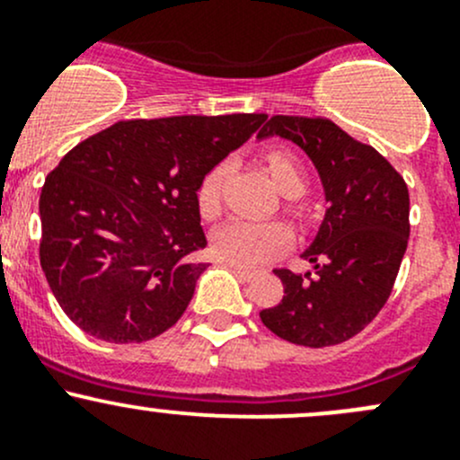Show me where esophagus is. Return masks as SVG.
<instances>
[{"label": "esophagus", "mask_w": 460, "mask_h": 460, "mask_svg": "<svg viewBox=\"0 0 460 460\" xmlns=\"http://www.w3.org/2000/svg\"><path fill=\"white\" fill-rule=\"evenodd\" d=\"M230 268H232V270H234L236 272V275H239L241 277V279H250V277H252L254 275V270H250V268H241V266H234V263H230Z\"/></svg>", "instance_id": "1"}]
</instances>
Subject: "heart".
<instances>
[{
  "label": "heart",
  "mask_w": 460,
  "mask_h": 460,
  "mask_svg": "<svg viewBox=\"0 0 460 460\" xmlns=\"http://www.w3.org/2000/svg\"><path fill=\"white\" fill-rule=\"evenodd\" d=\"M263 165H266L272 183L286 197H299L306 190V172H304L299 158L288 149H268L263 154ZM228 172L230 167L226 163H217L199 181L197 210L203 221H217L224 212V183L228 179ZM286 212L297 221H304L308 217L306 206L297 201L288 203ZM290 243H293V234L279 221H270V224L232 221L212 236V250H215L217 257L221 261L234 263L241 268L270 261V259L286 252Z\"/></svg>",
  "instance_id": "heart-1"
}]
</instances>
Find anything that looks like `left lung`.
<instances>
[{"label": "left lung", "mask_w": 460, "mask_h": 460, "mask_svg": "<svg viewBox=\"0 0 460 460\" xmlns=\"http://www.w3.org/2000/svg\"><path fill=\"white\" fill-rule=\"evenodd\" d=\"M297 143L324 183V224L304 259L315 272L275 270L277 306L259 313L281 340L322 349L360 333L394 290L409 241V192L402 176L371 145L322 116H272L259 131Z\"/></svg>", "instance_id": "8db88e82"}]
</instances>
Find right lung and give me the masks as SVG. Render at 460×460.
Instances as JSON below:
<instances>
[{"mask_svg":"<svg viewBox=\"0 0 460 460\" xmlns=\"http://www.w3.org/2000/svg\"><path fill=\"white\" fill-rule=\"evenodd\" d=\"M266 113L118 120L75 145L40 194V263L71 322L113 344L181 320L206 263L197 185Z\"/></svg>","mask_w":460,"mask_h":460,"instance_id":"right-lung-1","label":"right lung"}]
</instances>
